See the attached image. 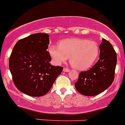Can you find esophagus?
I'll return each mask as SVG.
<instances>
[{"instance_id":"obj_1","label":"esophagus","mask_w":125,"mask_h":125,"mask_svg":"<svg viewBox=\"0 0 125 125\" xmlns=\"http://www.w3.org/2000/svg\"><path fill=\"white\" fill-rule=\"evenodd\" d=\"M63 72H69V69H67V68H64L63 69Z\"/></svg>"}]
</instances>
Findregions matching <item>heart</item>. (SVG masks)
Returning <instances> with one entry per match:
<instances>
[{
    "label": "heart",
    "mask_w": 125,
    "mask_h": 125,
    "mask_svg": "<svg viewBox=\"0 0 125 125\" xmlns=\"http://www.w3.org/2000/svg\"><path fill=\"white\" fill-rule=\"evenodd\" d=\"M99 46L96 42L82 38L62 40L59 46L51 45L48 48L54 63L64 62L70 57L72 67L79 71H85L91 67L99 55Z\"/></svg>",
    "instance_id": "obj_1"
}]
</instances>
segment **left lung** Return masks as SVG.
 <instances>
[{"label": "left lung", "instance_id": "8db88e82", "mask_svg": "<svg viewBox=\"0 0 125 125\" xmlns=\"http://www.w3.org/2000/svg\"><path fill=\"white\" fill-rule=\"evenodd\" d=\"M99 59L88 71L80 73L75 83L76 90L82 94L94 96L103 92L112 83L117 64V54L112 45L103 39L99 45Z\"/></svg>", "mask_w": 125, "mask_h": 125}]
</instances>
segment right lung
I'll return each instance as SVG.
<instances>
[{
	"label": "right lung",
	"mask_w": 125,
	"mask_h": 125,
	"mask_svg": "<svg viewBox=\"0 0 125 125\" xmlns=\"http://www.w3.org/2000/svg\"><path fill=\"white\" fill-rule=\"evenodd\" d=\"M49 35L36 33L21 39L14 47L9 68L14 84L21 92L32 97L47 94L63 67L50 64L47 51Z\"/></svg>",
	"instance_id": "right-lung-1"
}]
</instances>
